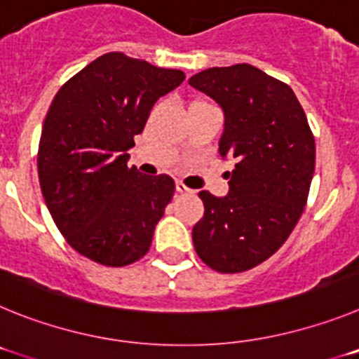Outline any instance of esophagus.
<instances>
[{
    "instance_id": "1",
    "label": "esophagus",
    "mask_w": 359,
    "mask_h": 359,
    "mask_svg": "<svg viewBox=\"0 0 359 359\" xmlns=\"http://www.w3.org/2000/svg\"><path fill=\"white\" fill-rule=\"evenodd\" d=\"M176 192H180V194H194V190L189 189V187L182 182H176Z\"/></svg>"
}]
</instances>
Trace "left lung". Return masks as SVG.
I'll return each mask as SVG.
<instances>
[{
  "mask_svg": "<svg viewBox=\"0 0 359 359\" xmlns=\"http://www.w3.org/2000/svg\"><path fill=\"white\" fill-rule=\"evenodd\" d=\"M189 84L223 109L219 154L237 161L226 196L199 192L205 214L192 241L205 264L239 273L273 255L298 223L315 172V138L293 90L255 66L203 69Z\"/></svg>",
  "mask_w": 359,
  "mask_h": 359,
  "instance_id": "8db88e82",
  "label": "left lung"
}]
</instances>
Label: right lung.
<instances>
[{
  "mask_svg": "<svg viewBox=\"0 0 359 359\" xmlns=\"http://www.w3.org/2000/svg\"><path fill=\"white\" fill-rule=\"evenodd\" d=\"M183 81L180 69L111 52L57 91L43 123L37 172L52 219L81 255L120 268L151 248L174 180L129 169L128 151L158 98Z\"/></svg>",
  "mask_w": 359,
  "mask_h": 359,
  "instance_id": "add662e5",
  "label": "right lung"
}]
</instances>
